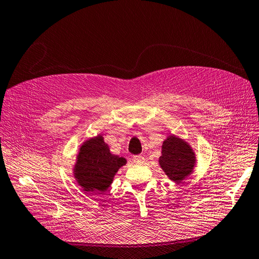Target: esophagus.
I'll list each match as a JSON object with an SVG mask.
<instances>
[{
    "mask_svg": "<svg viewBox=\"0 0 259 259\" xmlns=\"http://www.w3.org/2000/svg\"><path fill=\"white\" fill-rule=\"evenodd\" d=\"M134 161L136 162L137 164H142L143 162L146 161V159H144L143 155H140V154H139V155H135V157H134Z\"/></svg>",
    "mask_w": 259,
    "mask_h": 259,
    "instance_id": "obj_1",
    "label": "esophagus"
}]
</instances>
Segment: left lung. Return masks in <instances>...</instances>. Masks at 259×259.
Segmentation results:
<instances>
[{
	"label": "left lung",
	"mask_w": 259,
	"mask_h": 259,
	"mask_svg": "<svg viewBox=\"0 0 259 259\" xmlns=\"http://www.w3.org/2000/svg\"><path fill=\"white\" fill-rule=\"evenodd\" d=\"M159 164L162 170L176 183L183 180L193 172L195 166V153L188 142L176 136H170L162 144Z\"/></svg>",
	"instance_id": "obj_1"
}]
</instances>
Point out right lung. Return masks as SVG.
<instances>
[{"label": "right lung", "mask_w": 259, "mask_h": 259, "mask_svg": "<svg viewBox=\"0 0 259 259\" xmlns=\"http://www.w3.org/2000/svg\"><path fill=\"white\" fill-rule=\"evenodd\" d=\"M127 160L110 152L101 135L81 144L74 166V177L85 192L104 193L113 181V177Z\"/></svg>", "instance_id": "right-lung-1"}]
</instances>
